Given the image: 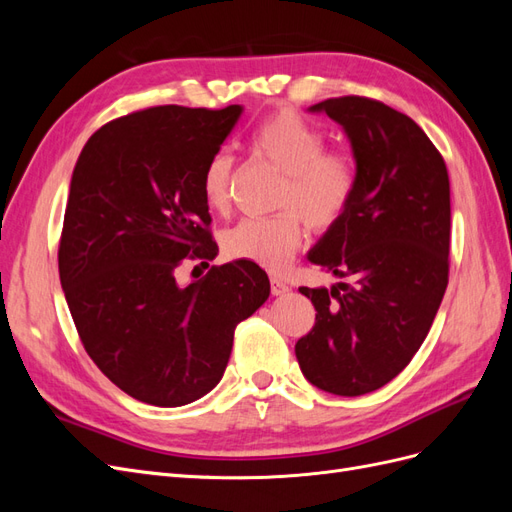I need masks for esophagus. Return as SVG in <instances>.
<instances>
[{"label":"esophagus","mask_w":512,"mask_h":512,"mask_svg":"<svg viewBox=\"0 0 512 512\" xmlns=\"http://www.w3.org/2000/svg\"><path fill=\"white\" fill-rule=\"evenodd\" d=\"M290 288L286 286V282H282L280 277H271V294L273 297H282Z\"/></svg>","instance_id":"1"}]
</instances>
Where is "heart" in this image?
<instances>
[{"instance_id": "obj_1", "label": "heart", "mask_w": 512, "mask_h": 512, "mask_svg": "<svg viewBox=\"0 0 512 512\" xmlns=\"http://www.w3.org/2000/svg\"><path fill=\"white\" fill-rule=\"evenodd\" d=\"M322 136L290 111L269 117L254 134V149L277 173L284 185L277 209H288L269 220H243L224 232V254L267 269H284L303 239V222L312 230H327L346 213L354 188L356 168L342 151H324ZM232 158L213 156L203 175V194L213 211L230 207Z\"/></svg>"}]
</instances>
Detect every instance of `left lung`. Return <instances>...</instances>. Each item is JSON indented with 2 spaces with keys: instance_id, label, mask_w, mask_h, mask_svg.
Segmentation results:
<instances>
[{
  "instance_id": "obj_1",
  "label": "left lung",
  "mask_w": 512,
  "mask_h": 512,
  "mask_svg": "<svg viewBox=\"0 0 512 512\" xmlns=\"http://www.w3.org/2000/svg\"><path fill=\"white\" fill-rule=\"evenodd\" d=\"M309 113L342 126L356 188L346 213L307 254L348 282L299 288L316 307V324L294 354L318 389L356 397L412 361L438 314L448 284L451 185L438 149L395 108L344 96Z\"/></svg>"
}]
</instances>
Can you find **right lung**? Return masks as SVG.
I'll use <instances>...</instances> for the list:
<instances>
[{"instance_id": "1", "label": "right lung", "mask_w": 512, "mask_h": 512, "mask_svg": "<svg viewBox=\"0 0 512 512\" xmlns=\"http://www.w3.org/2000/svg\"><path fill=\"white\" fill-rule=\"evenodd\" d=\"M241 113V104H168L119 117L89 138L72 170L61 288L91 361L149 406L213 391L237 324L269 299L267 273L243 260L177 282L183 258L218 256L203 175Z\"/></svg>"}]
</instances>
